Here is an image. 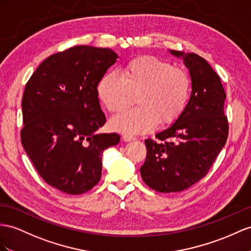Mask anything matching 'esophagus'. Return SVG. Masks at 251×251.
<instances>
[{
	"label": "esophagus",
	"instance_id": "34e87169",
	"mask_svg": "<svg viewBox=\"0 0 251 251\" xmlns=\"http://www.w3.org/2000/svg\"><path fill=\"white\" fill-rule=\"evenodd\" d=\"M123 140L124 141H126V142H129V141H133V140H136V137H133V136H131V134H123Z\"/></svg>",
	"mask_w": 251,
	"mask_h": 251
}]
</instances>
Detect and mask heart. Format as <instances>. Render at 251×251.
Returning a JSON list of instances; mask_svg holds the SVG:
<instances>
[{"label":"heart","mask_w":251,"mask_h":251,"mask_svg":"<svg viewBox=\"0 0 251 251\" xmlns=\"http://www.w3.org/2000/svg\"><path fill=\"white\" fill-rule=\"evenodd\" d=\"M96 91L101 104L112 113L125 110L132 94L139 93L140 107L111 120L114 130L134 134L152 130L159 122L169 125L180 118L189 104L192 81L187 71L156 56L142 55L124 63L120 74L102 75Z\"/></svg>","instance_id":"obj_1"}]
</instances>
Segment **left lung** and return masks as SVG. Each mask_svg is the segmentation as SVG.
I'll return each instance as SVG.
<instances>
[{
	"label": "left lung",
	"instance_id": "obj_1",
	"mask_svg": "<svg viewBox=\"0 0 251 251\" xmlns=\"http://www.w3.org/2000/svg\"><path fill=\"white\" fill-rule=\"evenodd\" d=\"M190 71L192 93L184 112L168 129L145 140L146 160L140 172L144 182L161 193L181 192L208 174L226 144V100L220 76L197 54L170 50Z\"/></svg>",
	"mask_w": 251,
	"mask_h": 251
}]
</instances>
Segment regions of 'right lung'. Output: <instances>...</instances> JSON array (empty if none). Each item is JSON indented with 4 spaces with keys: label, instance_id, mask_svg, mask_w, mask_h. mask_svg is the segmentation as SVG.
<instances>
[{
    "label": "right lung",
    "instance_id": "obj_1",
    "mask_svg": "<svg viewBox=\"0 0 251 251\" xmlns=\"http://www.w3.org/2000/svg\"><path fill=\"white\" fill-rule=\"evenodd\" d=\"M117 59L110 49L73 47L48 57L25 86L22 145L43 180L67 194L98 184L102 151L120 142L98 132L106 118L96 91Z\"/></svg>",
    "mask_w": 251,
    "mask_h": 251
}]
</instances>
